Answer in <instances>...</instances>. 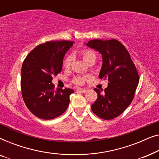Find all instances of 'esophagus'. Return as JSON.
I'll return each mask as SVG.
<instances>
[{
  "label": "esophagus",
  "mask_w": 159,
  "mask_h": 159,
  "mask_svg": "<svg viewBox=\"0 0 159 159\" xmlns=\"http://www.w3.org/2000/svg\"><path fill=\"white\" fill-rule=\"evenodd\" d=\"M78 91H80V92H81L82 93H86L88 92V90H86V89H82V88H78L77 89Z\"/></svg>",
  "instance_id": "obj_1"
}]
</instances>
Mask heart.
<instances>
[{"label":"heart","mask_w":159,"mask_h":159,"mask_svg":"<svg viewBox=\"0 0 159 159\" xmlns=\"http://www.w3.org/2000/svg\"><path fill=\"white\" fill-rule=\"evenodd\" d=\"M82 56L83 60L86 63H90L91 61H95L96 60V54L92 50L86 49L82 52ZM73 57L71 55H68L65 58L64 61V66L65 68H69L72 62ZM89 79V76H82V77H76L73 80V82L76 84H83L84 82Z\"/></svg>","instance_id":"b5f03b06"}]
</instances>
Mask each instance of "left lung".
I'll list each match as a JSON object with an SVG mask.
<instances>
[{"label":"left lung","instance_id":"1","mask_svg":"<svg viewBox=\"0 0 159 159\" xmlns=\"http://www.w3.org/2000/svg\"><path fill=\"white\" fill-rule=\"evenodd\" d=\"M86 45L101 53L103 64L99 77L108 81L104 90L94 89L98 98L91 109L100 118L113 119L122 114L133 100L140 80L138 71L129 52L115 39H95Z\"/></svg>","mask_w":159,"mask_h":159}]
</instances>
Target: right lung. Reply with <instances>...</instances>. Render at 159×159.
Instances as JSON below:
<instances>
[{
  "instance_id": "obj_1",
  "label": "right lung",
  "mask_w": 159,
  "mask_h": 159,
  "mask_svg": "<svg viewBox=\"0 0 159 159\" xmlns=\"http://www.w3.org/2000/svg\"><path fill=\"white\" fill-rule=\"evenodd\" d=\"M71 41H49L34 48L21 67V89L24 101L31 113L42 119L59 116L68 108L74 90L58 88L52 83L53 76L61 72L65 53Z\"/></svg>"
}]
</instances>
